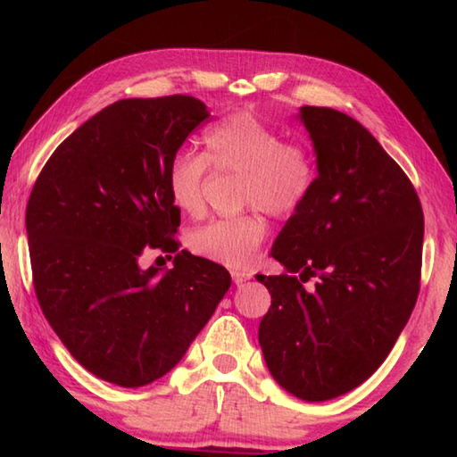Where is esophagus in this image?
<instances>
[{"mask_svg":"<svg viewBox=\"0 0 457 457\" xmlns=\"http://www.w3.org/2000/svg\"><path fill=\"white\" fill-rule=\"evenodd\" d=\"M231 278H234V283L237 287H241L244 283H247V280L251 278V275L249 273H241V270H234V273H231Z\"/></svg>","mask_w":457,"mask_h":457,"instance_id":"34e87169","label":"esophagus"}]
</instances>
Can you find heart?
<instances>
[{
    "label": "heart",
    "instance_id": "b5f03b06",
    "mask_svg": "<svg viewBox=\"0 0 457 457\" xmlns=\"http://www.w3.org/2000/svg\"><path fill=\"white\" fill-rule=\"evenodd\" d=\"M206 154L179 153L169 164L167 188L174 206L190 216L204 208L208 167L241 177V206L269 216L288 218L304 206L316 184V161L304 143L283 141V135L255 113L237 112L204 135ZM267 236L259 213L212 220L194 229V253L228 267H245Z\"/></svg>",
    "mask_w": 457,
    "mask_h": 457
}]
</instances>
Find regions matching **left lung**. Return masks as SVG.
<instances>
[{"label": "left lung", "instance_id": "left-lung-1", "mask_svg": "<svg viewBox=\"0 0 457 457\" xmlns=\"http://www.w3.org/2000/svg\"><path fill=\"white\" fill-rule=\"evenodd\" d=\"M296 118L318 177L270 249L287 273L257 275L270 295L259 344L285 391L320 403L371 377L409 322L424 216L409 177L361 123L314 105ZM312 276L315 287H304Z\"/></svg>", "mask_w": 457, "mask_h": 457}]
</instances>
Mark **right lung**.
Returning <instances> with one entry per match:
<instances>
[{"instance_id":"right-lung-1","label":"right lung","mask_w":457,"mask_h":457,"mask_svg":"<svg viewBox=\"0 0 457 457\" xmlns=\"http://www.w3.org/2000/svg\"><path fill=\"white\" fill-rule=\"evenodd\" d=\"M208 118L192 96L115 102L58 145L29 196L38 304L76 361L108 383L167 375L231 287L226 269L187 249L172 269L139 265L145 247L179 249L167 170Z\"/></svg>"}]
</instances>
